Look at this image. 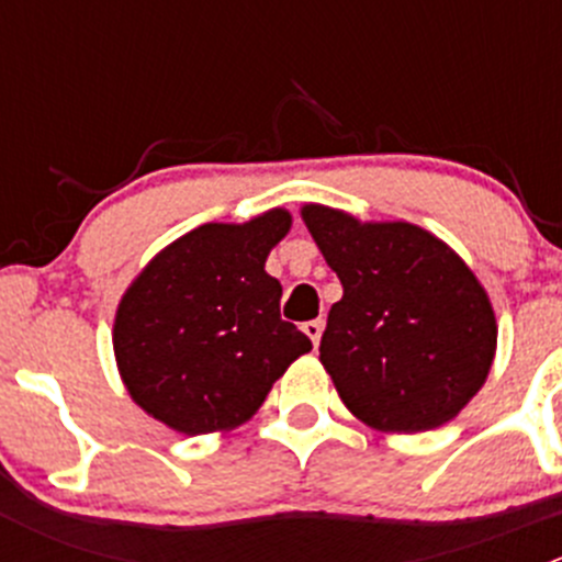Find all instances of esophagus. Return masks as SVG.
<instances>
[{
  "instance_id": "1",
  "label": "esophagus",
  "mask_w": 562,
  "mask_h": 562,
  "mask_svg": "<svg viewBox=\"0 0 562 562\" xmlns=\"http://www.w3.org/2000/svg\"><path fill=\"white\" fill-rule=\"evenodd\" d=\"M302 328H304V334H307V337L313 339V345L321 342V334H323V321H321V317H317V321H307Z\"/></svg>"
}]
</instances>
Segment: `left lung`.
<instances>
[{"label":"left lung","mask_w":562,"mask_h":562,"mask_svg":"<svg viewBox=\"0 0 562 562\" xmlns=\"http://www.w3.org/2000/svg\"><path fill=\"white\" fill-rule=\"evenodd\" d=\"M342 282L321 361L350 413L383 432H427L490 375L497 326L473 271L407 223H364L326 206L302 212Z\"/></svg>","instance_id":"obj_1"}]
</instances>
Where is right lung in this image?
<instances>
[{"mask_svg":"<svg viewBox=\"0 0 562 562\" xmlns=\"http://www.w3.org/2000/svg\"><path fill=\"white\" fill-rule=\"evenodd\" d=\"M288 228L282 209L245 225H201L124 293L113 323L119 372L157 422L184 435L247 422L288 364L313 348L282 321V285L263 269Z\"/></svg>","mask_w":562,"mask_h":562,"instance_id":"obj_1","label":"right lung"}]
</instances>
